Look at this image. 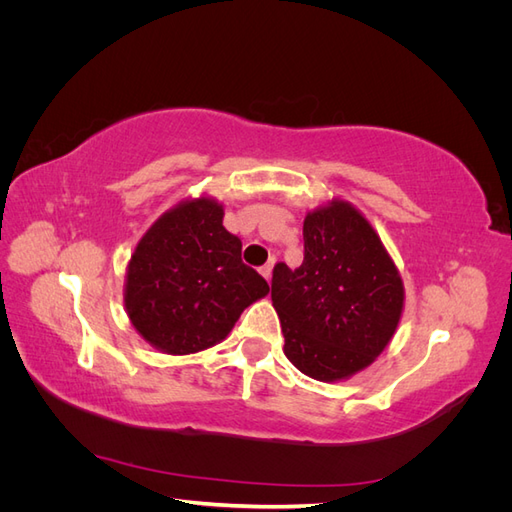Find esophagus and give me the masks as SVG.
<instances>
[{
    "mask_svg": "<svg viewBox=\"0 0 512 512\" xmlns=\"http://www.w3.org/2000/svg\"><path fill=\"white\" fill-rule=\"evenodd\" d=\"M273 265H275V258H271L265 267L260 269V273H262V277H265L267 282H271V275H273Z\"/></svg>",
    "mask_w": 512,
    "mask_h": 512,
    "instance_id": "obj_1",
    "label": "esophagus"
}]
</instances>
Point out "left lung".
<instances>
[{"label": "left lung", "instance_id": "1", "mask_svg": "<svg viewBox=\"0 0 512 512\" xmlns=\"http://www.w3.org/2000/svg\"><path fill=\"white\" fill-rule=\"evenodd\" d=\"M303 265L273 269L284 354L305 376L337 382L374 363L404 312V282L378 232L346 200L309 211Z\"/></svg>", "mask_w": 512, "mask_h": 512}]
</instances>
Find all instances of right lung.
<instances>
[{"label": "right lung", "mask_w": 512, "mask_h": 512, "mask_svg": "<svg viewBox=\"0 0 512 512\" xmlns=\"http://www.w3.org/2000/svg\"><path fill=\"white\" fill-rule=\"evenodd\" d=\"M222 220L218 200H183L138 241L123 303L153 348L166 354L207 350L226 339L247 305L267 297L265 277L243 265L241 239Z\"/></svg>", "instance_id": "1"}]
</instances>
